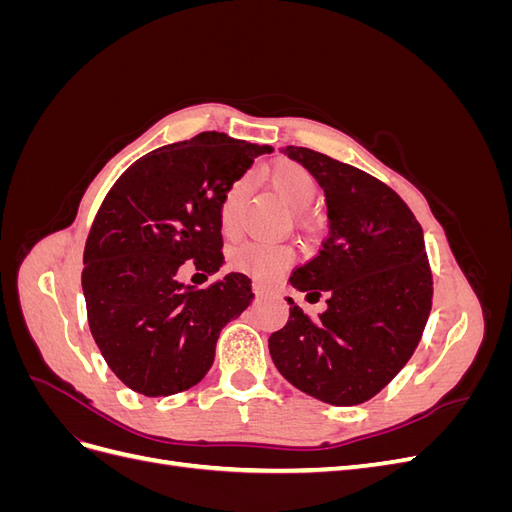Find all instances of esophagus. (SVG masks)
Returning a JSON list of instances; mask_svg holds the SVG:
<instances>
[{"label":"esophagus","mask_w":512,"mask_h":512,"mask_svg":"<svg viewBox=\"0 0 512 512\" xmlns=\"http://www.w3.org/2000/svg\"><path fill=\"white\" fill-rule=\"evenodd\" d=\"M252 288L256 292V297H265V294H269V288L265 284H260V282H254Z\"/></svg>","instance_id":"1"}]
</instances>
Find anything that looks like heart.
Listing matches in <instances>:
<instances>
[{
  "mask_svg": "<svg viewBox=\"0 0 512 512\" xmlns=\"http://www.w3.org/2000/svg\"><path fill=\"white\" fill-rule=\"evenodd\" d=\"M269 181L294 213L305 211L314 203L318 194V181L299 162H277L269 170ZM247 192V181L237 179L230 183L220 205V228L226 237H235L241 226V207ZM292 258L290 250L284 245H275L267 241H245L230 252V265L241 273L256 277V280L271 282L284 271Z\"/></svg>",
  "mask_w": 512,
  "mask_h": 512,
  "instance_id": "heart-1",
  "label": "heart"
}]
</instances>
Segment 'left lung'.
Listing matches in <instances>:
<instances>
[{
	"label": "left lung",
	"instance_id": "1",
	"mask_svg": "<svg viewBox=\"0 0 512 512\" xmlns=\"http://www.w3.org/2000/svg\"><path fill=\"white\" fill-rule=\"evenodd\" d=\"M327 196L329 237L290 275L307 297H327L316 318L288 297L286 327L269 337L280 374L331 406L378 395L421 342L433 277L423 228L380 179L307 147H286Z\"/></svg>",
	"mask_w": 512,
	"mask_h": 512
}]
</instances>
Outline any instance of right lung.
Instances as JSON below:
<instances>
[{
  "label": "right lung",
  "mask_w": 512,
  "mask_h": 512,
  "mask_svg": "<svg viewBox=\"0 0 512 512\" xmlns=\"http://www.w3.org/2000/svg\"><path fill=\"white\" fill-rule=\"evenodd\" d=\"M271 151L200 132L138 158L104 196L85 241L81 282L91 335L132 391L168 397L198 384L226 322L254 301L243 273L205 288L177 275L188 260L205 277L220 271L222 198L254 158Z\"/></svg>",
  "instance_id": "right-lung-1"
}]
</instances>
